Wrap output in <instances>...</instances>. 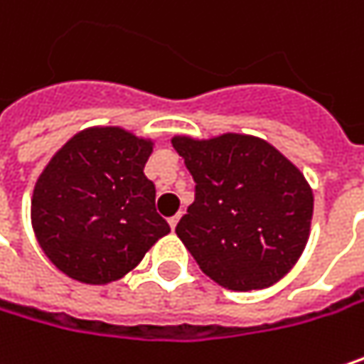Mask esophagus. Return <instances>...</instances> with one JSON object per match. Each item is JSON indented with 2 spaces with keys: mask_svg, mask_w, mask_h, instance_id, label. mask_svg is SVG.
Returning a JSON list of instances; mask_svg holds the SVG:
<instances>
[{
  "mask_svg": "<svg viewBox=\"0 0 364 364\" xmlns=\"http://www.w3.org/2000/svg\"><path fill=\"white\" fill-rule=\"evenodd\" d=\"M179 218H181V215H175V216H171V218H168V225H171V229H175V227H177Z\"/></svg>",
  "mask_w": 364,
  "mask_h": 364,
  "instance_id": "esophagus-1",
  "label": "esophagus"
}]
</instances>
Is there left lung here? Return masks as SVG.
Returning <instances> with one entry per match:
<instances>
[{
  "label": "left lung",
  "instance_id": "1",
  "mask_svg": "<svg viewBox=\"0 0 364 364\" xmlns=\"http://www.w3.org/2000/svg\"><path fill=\"white\" fill-rule=\"evenodd\" d=\"M171 141L196 181V198L175 231L202 273L233 291L283 279L311 235L314 198L300 168L244 133Z\"/></svg>",
  "mask_w": 364,
  "mask_h": 364
}]
</instances>
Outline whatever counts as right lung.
<instances>
[{"mask_svg": "<svg viewBox=\"0 0 364 364\" xmlns=\"http://www.w3.org/2000/svg\"><path fill=\"white\" fill-rule=\"evenodd\" d=\"M154 141L122 127L73 135L41 171L31 223L46 256L70 279L106 285L133 271L171 233L144 175Z\"/></svg>", "mask_w": 364, "mask_h": 364, "instance_id": "add662e5", "label": "right lung"}]
</instances>
